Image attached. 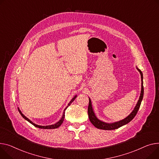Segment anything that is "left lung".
Masks as SVG:
<instances>
[{"mask_svg":"<svg viewBox=\"0 0 159 159\" xmlns=\"http://www.w3.org/2000/svg\"><path fill=\"white\" fill-rule=\"evenodd\" d=\"M138 71L140 72L141 73V95L139 99L138 100V102H137L136 106L135 107L134 111L126 117V118H125L124 120L120 121L118 122H116V123H106L105 122H103L100 120H99L95 116L93 108H92V105H91V100L89 98V105H88V116L90 121L91 122V123L97 127V129H102V130H115L117 129L121 126L127 124L128 123H129L130 121H132L133 120V118L135 117V115L137 113V111H138L140 105L142 102V100L143 98V94H144V88H143V73L142 71L137 68Z\"/></svg>","mask_w":159,"mask_h":159,"instance_id":"obj_1","label":"left lung"}]
</instances>
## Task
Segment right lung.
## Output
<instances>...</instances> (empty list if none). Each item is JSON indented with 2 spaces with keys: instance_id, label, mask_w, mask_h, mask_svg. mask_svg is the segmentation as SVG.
<instances>
[{
  "instance_id": "1",
  "label": "right lung",
  "mask_w": 159,
  "mask_h": 159,
  "mask_svg": "<svg viewBox=\"0 0 159 159\" xmlns=\"http://www.w3.org/2000/svg\"><path fill=\"white\" fill-rule=\"evenodd\" d=\"M77 97V96H75V97H74L72 99H71V100L70 102V103H68V106L65 108V110L67 109V107L69 106V105L74 101V100L75 99V98ZM18 111H19V112L20 113V114L22 115V117L25 119V120H26L27 121H28L29 123H30L32 125H33L34 126H36V127H37V128H39V129H57V128H58V127H59V126L61 125V124L62 123V122H63V121H64V118H65V112L64 111V112H63V114H62V118H61V119L57 122V123H56V124H54V125H48V126H39V125H36V124H34V123H33L30 120H29L27 118H26L25 116L21 112V111H20V109H18Z\"/></svg>"
}]
</instances>
